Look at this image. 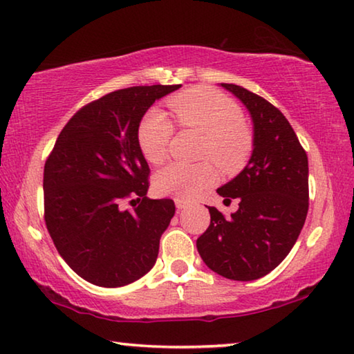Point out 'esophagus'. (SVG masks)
Here are the masks:
<instances>
[{
  "mask_svg": "<svg viewBox=\"0 0 354 354\" xmlns=\"http://www.w3.org/2000/svg\"><path fill=\"white\" fill-rule=\"evenodd\" d=\"M175 205H176V207L178 209H185V207H189L190 206V201H187V200H175Z\"/></svg>",
  "mask_w": 354,
  "mask_h": 354,
  "instance_id": "34e87169",
  "label": "esophagus"
}]
</instances>
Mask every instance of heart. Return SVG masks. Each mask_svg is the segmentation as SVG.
<instances>
[{
	"mask_svg": "<svg viewBox=\"0 0 354 354\" xmlns=\"http://www.w3.org/2000/svg\"><path fill=\"white\" fill-rule=\"evenodd\" d=\"M170 106L183 127L205 134V158H211L223 170H236L247 160L251 137L242 124V112L234 101L211 88H192L171 98ZM171 134V122L158 107L143 115L137 142L149 164H160L167 158ZM214 181L215 170L209 162H173L156 173L153 184L159 195L192 200Z\"/></svg>",
	"mask_w": 354,
	"mask_h": 354,
	"instance_id": "obj_1",
	"label": "heart"
}]
</instances>
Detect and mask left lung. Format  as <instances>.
I'll use <instances>...</instances> for the list:
<instances>
[{
	"label": "left lung",
	"instance_id": "1",
	"mask_svg": "<svg viewBox=\"0 0 354 354\" xmlns=\"http://www.w3.org/2000/svg\"><path fill=\"white\" fill-rule=\"evenodd\" d=\"M220 86L247 107L253 151L243 170L217 189L225 201L239 198V209L225 218L207 207L211 225L196 248L212 272L227 279L253 281L284 261L303 230L309 206L308 156L273 104L236 84Z\"/></svg>",
	"mask_w": 354,
	"mask_h": 354
}]
</instances>
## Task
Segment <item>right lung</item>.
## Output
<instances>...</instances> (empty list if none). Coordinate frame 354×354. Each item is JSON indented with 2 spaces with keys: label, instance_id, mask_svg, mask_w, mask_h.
I'll use <instances>...</instances> for the list:
<instances>
[{
  "label": "right lung",
  "instance_id": "1",
  "mask_svg": "<svg viewBox=\"0 0 354 354\" xmlns=\"http://www.w3.org/2000/svg\"><path fill=\"white\" fill-rule=\"evenodd\" d=\"M179 87L122 88L84 106L65 124L46 160L48 232L71 270L95 286L134 283L158 259L175 203L147 196L149 167L137 129L154 101ZM124 198L140 205L124 212Z\"/></svg>",
  "mask_w": 354,
  "mask_h": 354
}]
</instances>
